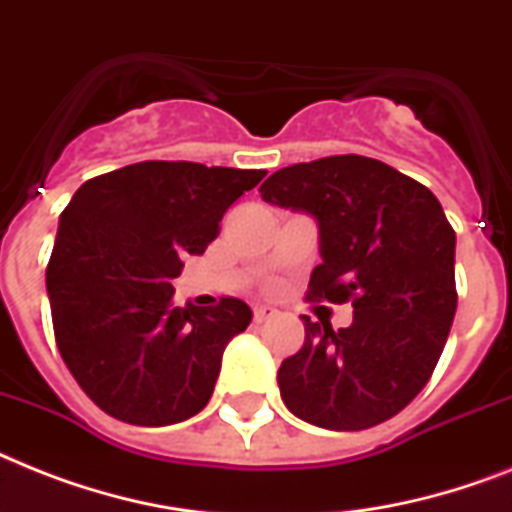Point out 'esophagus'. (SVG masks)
Here are the masks:
<instances>
[{"label": "esophagus", "instance_id": "esophagus-1", "mask_svg": "<svg viewBox=\"0 0 512 512\" xmlns=\"http://www.w3.org/2000/svg\"><path fill=\"white\" fill-rule=\"evenodd\" d=\"M252 313H255L257 323H265V321H270V318H276L278 310L273 305H255V310H252Z\"/></svg>", "mask_w": 512, "mask_h": 512}]
</instances>
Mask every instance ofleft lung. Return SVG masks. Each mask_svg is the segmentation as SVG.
I'll list each match as a JSON object with an SVG mask.
<instances>
[{"label": "left lung", "mask_w": 512, "mask_h": 512, "mask_svg": "<svg viewBox=\"0 0 512 512\" xmlns=\"http://www.w3.org/2000/svg\"><path fill=\"white\" fill-rule=\"evenodd\" d=\"M260 194L318 223L310 297L355 307L336 331L302 315L305 344L278 368L281 400L328 431L389 421L431 378L458 307L455 231L439 199L360 155L281 168Z\"/></svg>", "instance_id": "left-lung-1"}]
</instances>
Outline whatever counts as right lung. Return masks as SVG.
<instances>
[{"label": "right lung", "mask_w": 512, "mask_h": 512, "mask_svg": "<svg viewBox=\"0 0 512 512\" xmlns=\"http://www.w3.org/2000/svg\"><path fill=\"white\" fill-rule=\"evenodd\" d=\"M263 176L136 162L86 181L62 210L47 265L54 339L78 386L107 415L170 426L210 402L223 350L252 310L234 297L176 307L170 281Z\"/></svg>", "instance_id": "obj_1"}]
</instances>
